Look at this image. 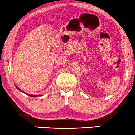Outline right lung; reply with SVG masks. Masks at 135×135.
<instances>
[{
  "label": "right lung",
  "mask_w": 135,
  "mask_h": 135,
  "mask_svg": "<svg viewBox=\"0 0 135 135\" xmlns=\"http://www.w3.org/2000/svg\"><path fill=\"white\" fill-rule=\"evenodd\" d=\"M16 86V88H17V89H18V90H20V91H21V92L24 93V92H23V91H21V89H20L19 88H18V87H17V86ZM28 94V96H30V97H38V96H39V97H40V96H42V95H41V94H40V95H36V94H35V95H34V94Z\"/></svg>",
  "instance_id": "add662e5"
}]
</instances>
